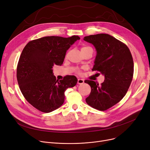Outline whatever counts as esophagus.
Here are the masks:
<instances>
[{
  "label": "esophagus",
  "instance_id": "obj_1",
  "mask_svg": "<svg viewBox=\"0 0 150 150\" xmlns=\"http://www.w3.org/2000/svg\"><path fill=\"white\" fill-rule=\"evenodd\" d=\"M84 80L81 79V78H78V82H77V83H78V84H83V83H84Z\"/></svg>",
  "mask_w": 150,
  "mask_h": 150
}]
</instances>
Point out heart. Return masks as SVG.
I'll return each instance as SVG.
<instances>
[{
  "label": "heart",
  "mask_w": 150,
  "mask_h": 150,
  "mask_svg": "<svg viewBox=\"0 0 150 150\" xmlns=\"http://www.w3.org/2000/svg\"><path fill=\"white\" fill-rule=\"evenodd\" d=\"M86 48H88V47H82V48H81V50L86 49Z\"/></svg>",
  "instance_id": "b5f03b06"
}]
</instances>
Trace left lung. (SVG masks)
I'll list each match as a JSON object with an SVG mask.
<instances>
[{
    "label": "left lung",
    "instance_id": "obj_1",
    "mask_svg": "<svg viewBox=\"0 0 150 150\" xmlns=\"http://www.w3.org/2000/svg\"><path fill=\"white\" fill-rule=\"evenodd\" d=\"M83 39L97 52L92 70L105 76L101 85L91 80L84 81L91 88L86 101L93 108L105 111L119 103L128 90L134 73L132 55L127 45L108 34L90 35Z\"/></svg>",
    "mask_w": 150,
    "mask_h": 150
}]
</instances>
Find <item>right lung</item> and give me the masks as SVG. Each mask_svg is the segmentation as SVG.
I'll return each instance as SVG.
<instances>
[{
  "label": "right lung",
  "instance_id": "right-lung-1",
  "mask_svg": "<svg viewBox=\"0 0 150 150\" xmlns=\"http://www.w3.org/2000/svg\"><path fill=\"white\" fill-rule=\"evenodd\" d=\"M78 36H46L30 41L23 49L17 67V80L23 97L43 112H50L64 103V92L75 86L76 76L67 75L58 80L53 66H61L66 53Z\"/></svg>",
  "mask_w": 150,
  "mask_h": 150
}]
</instances>
